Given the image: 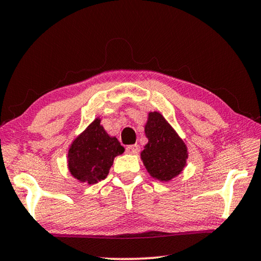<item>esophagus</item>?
Wrapping results in <instances>:
<instances>
[{"mask_svg":"<svg viewBox=\"0 0 261 261\" xmlns=\"http://www.w3.org/2000/svg\"><path fill=\"white\" fill-rule=\"evenodd\" d=\"M126 152L130 153V154H138L140 152V146L139 145H130V146H127L126 148Z\"/></svg>","mask_w":261,"mask_h":261,"instance_id":"esophagus-1","label":"esophagus"}]
</instances>
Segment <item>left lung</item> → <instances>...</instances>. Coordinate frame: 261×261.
<instances>
[{
  "label": "left lung",
  "instance_id": "1",
  "mask_svg": "<svg viewBox=\"0 0 261 261\" xmlns=\"http://www.w3.org/2000/svg\"><path fill=\"white\" fill-rule=\"evenodd\" d=\"M145 134L148 143L141 152V160L148 173L160 180H169L177 176L188 159L182 139L159 113L149 114Z\"/></svg>",
  "mask_w": 261,
  "mask_h": 261
}]
</instances>
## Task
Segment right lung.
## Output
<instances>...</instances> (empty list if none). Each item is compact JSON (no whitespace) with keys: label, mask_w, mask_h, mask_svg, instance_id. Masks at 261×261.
<instances>
[{"label":"right lung","mask_w":261,"mask_h":261,"mask_svg":"<svg viewBox=\"0 0 261 261\" xmlns=\"http://www.w3.org/2000/svg\"><path fill=\"white\" fill-rule=\"evenodd\" d=\"M124 152L120 141L109 137L100 120H95L69 149V169L74 177L88 184L105 179L115 156Z\"/></svg>","instance_id":"1"}]
</instances>
